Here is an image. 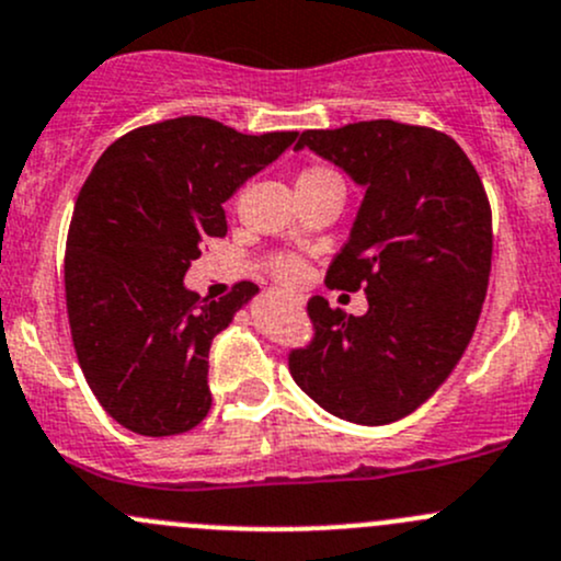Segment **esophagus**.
<instances>
[{"label": "esophagus", "mask_w": 561, "mask_h": 561, "mask_svg": "<svg viewBox=\"0 0 561 561\" xmlns=\"http://www.w3.org/2000/svg\"><path fill=\"white\" fill-rule=\"evenodd\" d=\"M290 301L296 304V307H304V298H298V296H296V298H290Z\"/></svg>", "instance_id": "esophagus-1"}]
</instances>
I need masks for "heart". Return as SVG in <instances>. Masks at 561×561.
Listing matches in <instances>:
<instances>
[{"instance_id":"b5f03b06","label":"heart","mask_w":561,"mask_h":561,"mask_svg":"<svg viewBox=\"0 0 561 561\" xmlns=\"http://www.w3.org/2000/svg\"><path fill=\"white\" fill-rule=\"evenodd\" d=\"M328 173H331V171H322V168H312V171L304 173L301 179H312V175H328ZM274 268H276V276H279L282 282H296L298 276H301L304 265H301V260H296V257H290V254H285V257L276 260Z\"/></svg>"}]
</instances>
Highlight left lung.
<instances>
[{
    "label": "left lung",
    "mask_w": 561,
    "mask_h": 561,
    "mask_svg": "<svg viewBox=\"0 0 561 561\" xmlns=\"http://www.w3.org/2000/svg\"><path fill=\"white\" fill-rule=\"evenodd\" d=\"M314 151L364 186L347 244L325 285L364 290L353 317L309 298V347L290 375L322 410L360 426H386L426 404L461 360L491 274V208L483 181L445 133L390 118L307 129Z\"/></svg>",
    "instance_id": "obj_1"
}]
</instances>
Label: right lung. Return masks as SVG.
<instances>
[{
    "instance_id": "1",
    "label": "right lung",
    "mask_w": 561,
    "mask_h": 561,
    "mask_svg": "<svg viewBox=\"0 0 561 561\" xmlns=\"http://www.w3.org/2000/svg\"><path fill=\"white\" fill-rule=\"evenodd\" d=\"M296 138L168 118L107 146L78 192L65 252L72 344L92 393L129 432L173 437L211 410L208 350L257 287L208 301L186 290V268L228 233L222 203Z\"/></svg>"
}]
</instances>
